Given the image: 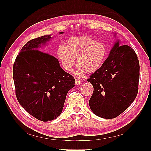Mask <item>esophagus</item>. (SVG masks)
I'll return each mask as SVG.
<instances>
[{
	"label": "esophagus",
	"instance_id": "34e87169",
	"mask_svg": "<svg viewBox=\"0 0 151 151\" xmlns=\"http://www.w3.org/2000/svg\"><path fill=\"white\" fill-rule=\"evenodd\" d=\"M82 83H83V81L79 79H76L75 80V84L76 85L78 86V85H80L81 84H82Z\"/></svg>",
	"mask_w": 151,
	"mask_h": 151
}]
</instances>
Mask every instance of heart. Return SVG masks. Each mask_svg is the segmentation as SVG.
Here are the masks:
<instances>
[{
	"instance_id": "b5f03b06",
	"label": "heart",
	"mask_w": 151,
	"mask_h": 151,
	"mask_svg": "<svg viewBox=\"0 0 151 151\" xmlns=\"http://www.w3.org/2000/svg\"><path fill=\"white\" fill-rule=\"evenodd\" d=\"M106 53L107 49L104 43L85 35L68 38L66 45H61L57 50V57L68 71L72 69L77 57L79 65L75 72L79 75L86 70L88 73L97 71L102 66Z\"/></svg>"
}]
</instances>
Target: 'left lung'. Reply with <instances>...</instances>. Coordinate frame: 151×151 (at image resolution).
<instances>
[{
	"mask_svg": "<svg viewBox=\"0 0 151 151\" xmlns=\"http://www.w3.org/2000/svg\"><path fill=\"white\" fill-rule=\"evenodd\" d=\"M117 41L102 66L88 81L94 91L89 99L92 111L106 119L116 118L129 108L139 90L140 65L134 50Z\"/></svg>",
	"mask_w": 151,
	"mask_h": 151,
	"instance_id": "1",
	"label": "left lung"
}]
</instances>
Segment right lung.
Returning <instances> with one entry per match:
<instances>
[{
	"label": "right lung",
	"mask_w": 151,
	"mask_h": 151,
	"mask_svg": "<svg viewBox=\"0 0 151 151\" xmlns=\"http://www.w3.org/2000/svg\"><path fill=\"white\" fill-rule=\"evenodd\" d=\"M50 38V35H45L29 41L13 65L17 101L31 115L43 122L60 115L68 91L75 86L74 78L62 69L57 58L38 50Z\"/></svg>",
	"instance_id": "right-lung-1"
}]
</instances>
